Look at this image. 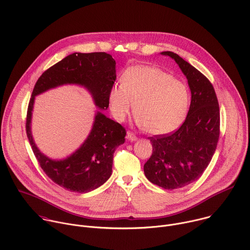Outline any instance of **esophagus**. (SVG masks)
<instances>
[{
	"mask_svg": "<svg viewBox=\"0 0 250 250\" xmlns=\"http://www.w3.org/2000/svg\"><path fill=\"white\" fill-rule=\"evenodd\" d=\"M126 139L129 140V141H134V140L137 139V136H136L133 132L127 131V133H126Z\"/></svg>",
	"mask_w": 250,
	"mask_h": 250,
	"instance_id": "esophagus-1",
	"label": "esophagus"
}]
</instances>
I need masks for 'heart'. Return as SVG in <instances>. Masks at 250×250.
<instances>
[{"label": "heart", "mask_w": 250, "mask_h": 250, "mask_svg": "<svg viewBox=\"0 0 250 250\" xmlns=\"http://www.w3.org/2000/svg\"><path fill=\"white\" fill-rule=\"evenodd\" d=\"M133 102L138 125L149 133L164 134L184 122L189 91L184 83L159 68L134 65L125 71L122 84L110 90L109 104L115 119L125 121Z\"/></svg>", "instance_id": "1"}]
</instances>
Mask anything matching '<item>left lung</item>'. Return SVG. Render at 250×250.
Returning a JSON list of instances; mask_svg holds the SVG:
<instances>
[{"label":"left lung","mask_w":250,"mask_h":250,"mask_svg":"<svg viewBox=\"0 0 250 250\" xmlns=\"http://www.w3.org/2000/svg\"><path fill=\"white\" fill-rule=\"evenodd\" d=\"M179 65L191 90V104L177 130L148 137L152 154L145 164L147 179L167 190L194 183L203 175L216 151L220 137V106L209 80L172 51L161 52Z\"/></svg>","instance_id":"left-lung-1"}]
</instances>
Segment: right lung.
Returning a JSON list of instances; mask_svg holds the SVG:
<instances>
[{
    "label": "right lung",
    "mask_w": 250,
    "mask_h": 250,
    "mask_svg": "<svg viewBox=\"0 0 250 250\" xmlns=\"http://www.w3.org/2000/svg\"><path fill=\"white\" fill-rule=\"evenodd\" d=\"M117 79L116 60L105 52L72 53L42 73L34 85L27 106L25 130L32 151L42 169L60 187L87 193L103 185L112 175L117 147L125 142V128L98 112L92 130L81 147L63 160H52L35 146L30 121L34 97L64 84L84 86L100 109H108L109 93Z\"/></svg>",
    "instance_id": "obj_1"
}]
</instances>
